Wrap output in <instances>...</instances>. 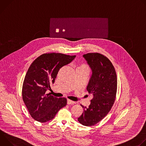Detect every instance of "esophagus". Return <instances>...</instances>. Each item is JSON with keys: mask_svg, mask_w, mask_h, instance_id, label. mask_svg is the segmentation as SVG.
Masks as SVG:
<instances>
[{"mask_svg": "<svg viewBox=\"0 0 146 146\" xmlns=\"http://www.w3.org/2000/svg\"><path fill=\"white\" fill-rule=\"evenodd\" d=\"M67 103L68 104V105H73V104L74 103V102L70 100V99H68L67 100Z\"/></svg>", "mask_w": 146, "mask_h": 146, "instance_id": "obj_1", "label": "esophagus"}]
</instances>
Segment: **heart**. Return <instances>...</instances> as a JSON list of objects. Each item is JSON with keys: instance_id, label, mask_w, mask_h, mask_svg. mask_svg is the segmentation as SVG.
I'll return each mask as SVG.
<instances>
[{"instance_id": "heart-1", "label": "heart", "mask_w": 146, "mask_h": 146, "mask_svg": "<svg viewBox=\"0 0 146 146\" xmlns=\"http://www.w3.org/2000/svg\"><path fill=\"white\" fill-rule=\"evenodd\" d=\"M78 69H87L89 70V66L86 64H81L78 67Z\"/></svg>"}]
</instances>
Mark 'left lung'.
Here are the masks:
<instances>
[{"instance_id": "obj_1", "label": "left lung", "mask_w": 146, "mask_h": 146, "mask_svg": "<svg viewBox=\"0 0 146 146\" xmlns=\"http://www.w3.org/2000/svg\"><path fill=\"white\" fill-rule=\"evenodd\" d=\"M92 70L87 90L94 97L88 108H84L78 121L83 125L92 126L100 121L110 111L115 102L117 78L114 66L105 56L99 53L83 55Z\"/></svg>"}]
</instances>
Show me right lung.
Wrapping results in <instances>:
<instances>
[{
	"label": "right lung",
	"mask_w": 146,
	"mask_h": 146,
	"mask_svg": "<svg viewBox=\"0 0 146 146\" xmlns=\"http://www.w3.org/2000/svg\"><path fill=\"white\" fill-rule=\"evenodd\" d=\"M76 55L46 53L37 57L31 65L25 77L23 99L31 117L40 122L52 119L67 104L65 98H58L47 94L59 69L71 62Z\"/></svg>",
	"instance_id": "right-lung-1"
}]
</instances>
